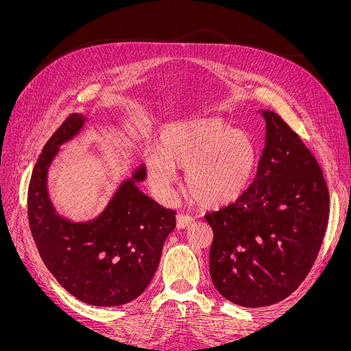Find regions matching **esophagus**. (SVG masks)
<instances>
[{
	"label": "esophagus",
	"mask_w": 351,
	"mask_h": 351,
	"mask_svg": "<svg viewBox=\"0 0 351 351\" xmlns=\"http://www.w3.org/2000/svg\"><path fill=\"white\" fill-rule=\"evenodd\" d=\"M193 221H195L193 217L186 215V214H178L177 215V227L178 228H186V227H189L190 224H192Z\"/></svg>",
	"instance_id": "1"
}]
</instances>
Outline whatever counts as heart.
I'll return each mask as SVG.
<instances>
[{"label": "heart", "mask_w": 351, "mask_h": 351, "mask_svg": "<svg viewBox=\"0 0 351 351\" xmlns=\"http://www.w3.org/2000/svg\"><path fill=\"white\" fill-rule=\"evenodd\" d=\"M147 178L159 197L171 195L176 168H184L187 192L205 206L240 199L253 182L259 152L252 137L212 120L167 125L158 146L145 151Z\"/></svg>", "instance_id": "heart-1"}]
</instances>
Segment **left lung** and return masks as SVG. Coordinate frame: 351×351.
I'll return each mask as SVG.
<instances>
[{
  "mask_svg": "<svg viewBox=\"0 0 351 351\" xmlns=\"http://www.w3.org/2000/svg\"><path fill=\"white\" fill-rule=\"evenodd\" d=\"M267 139L256 177L240 199L209 212L215 289L244 307L278 303L311 272L329 218L316 158L281 117L265 110Z\"/></svg>",
  "mask_w": 351,
  "mask_h": 351,
  "instance_id": "obj_1",
  "label": "left lung"
}]
</instances>
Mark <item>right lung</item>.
Returning a JSON list of instances; mask_svg holds the SVG:
<instances>
[{
    "mask_svg": "<svg viewBox=\"0 0 351 351\" xmlns=\"http://www.w3.org/2000/svg\"><path fill=\"white\" fill-rule=\"evenodd\" d=\"M84 120L82 114L69 115L42 149L27 190L29 227L45 267L71 295L93 306H120L149 285L176 227V210L136 187L146 178L142 165L98 218L71 222L57 215L47 192L48 167Z\"/></svg>",
    "mask_w": 351,
    "mask_h": 351,
    "instance_id": "obj_1",
    "label": "right lung"
}]
</instances>
